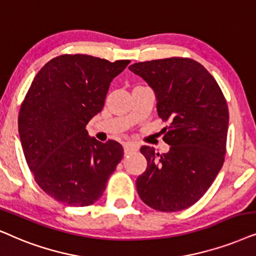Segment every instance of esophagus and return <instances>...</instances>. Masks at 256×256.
Wrapping results in <instances>:
<instances>
[{
	"mask_svg": "<svg viewBox=\"0 0 256 256\" xmlns=\"http://www.w3.org/2000/svg\"><path fill=\"white\" fill-rule=\"evenodd\" d=\"M124 148L126 155L130 154V152L134 150H138V146H136L135 144H132V142H126V144H124Z\"/></svg>",
	"mask_w": 256,
	"mask_h": 256,
	"instance_id": "1",
	"label": "esophagus"
}]
</instances>
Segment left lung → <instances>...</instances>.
I'll use <instances>...</instances> for the list:
<instances>
[{
    "mask_svg": "<svg viewBox=\"0 0 256 256\" xmlns=\"http://www.w3.org/2000/svg\"><path fill=\"white\" fill-rule=\"evenodd\" d=\"M129 70L150 86L158 116L169 122L164 129L168 152L141 148L147 169L136 180L138 194L155 210H184L204 196L224 164L227 102L213 76L192 58L138 62Z\"/></svg>",
    "mask_w": 256,
    "mask_h": 256,
    "instance_id": "1",
    "label": "left lung"
}]
</instances>
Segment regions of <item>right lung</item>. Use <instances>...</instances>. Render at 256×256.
Segmentation results:
<instances>
[{
	"mask_svg": "<svg viewBox=\"0 0 256 256\" xmlns=\"http://www.w3.org/2000/svg\"><path fill=\"white\" fill-rule=\"evenodd\" d=\"M129 62L60 55L32 82L20 109L18 134L36 184L56 201L92 204L124 156L118 142L102 144L86 126L102 110L110 82Z\"/></svg>",
	"mask_w": 256,
	"mask_h": 256,
	"instance_id": "right-lung-1",
	"label": "right lung"
}]
</instances>
